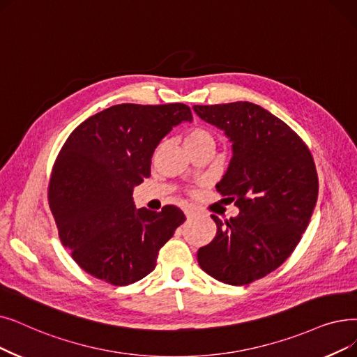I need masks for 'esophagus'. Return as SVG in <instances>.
<instances>
[{"label":"esophagus","mask_w":357,"mask_h":357,"mask_svg":"<svg viewBox=\"0 0 357 357\" xmlns=\"http://www.w3.org/2000/svg\"><path fill=\"white\" fill-rule=\"evenodd\" d=\"M183 211H185V215H187L188 219H194V217L197 215V211H195L194 208H190V207H188V208H185Z\"/></svg>","instance_id":"esophagus-1"}]
</instances>
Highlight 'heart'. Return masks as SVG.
Wrapping results in <instances>:
<instances>
[{
    "instance_id": "1",
    "label": "heart",
    "mask_w": 357,
    "mask_h": 357,
    "mask_svg": "<svg viewBox=\"0 0 357 357\" xmlns=\"http://www.w3.org/2000/svg\"><path fill=\"white\" fill-rule=\"evenodd\" d=\"M183 143H185V147H187L188 150L190 149H194V147H199V146H213L215 144V135L213 131L207 130V128H203V127H197V128H192L190 130L187 134H185L183 137ZM162 144H159L156 147V150H154V156L159 153Z\"/></svg>"
}]
</instances>
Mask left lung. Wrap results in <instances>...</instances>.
Returning <instances> with one entry per match:
<instances>
[{
	"mask_svg": "<svg viewBox=\"0 0 357 357\" xmlns=\"http://www.w3.org/2000/svg\"><path fill=\"white\" fill-rule=\"evenodd\" d=\"M194 111L230 138L234 156L215 188L239 208L225 223L211 215L217 234L198 250V264L226 284H250L280 267L301 242L318 199L314 158L287 123L255 103Z\"/></svg>",
	"mask_w": 357,
	"mask_h": 357,
	"instance_id": "obj_1",
	"label": "left lung"
}]
</instances>
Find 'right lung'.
Wrapping results in <instances>:
<instances>
[{"mask_svg":"<svg viewBox=\"0 0 357 357\" xmlns=\"http://www.w3.org/2000/svg\"><path fill=\"white\" fill-rule=\"evenodd\" d=\"M182 121H192L183 103L115 105L82 122L58 153L50 208L61 242L90 275L115 286L142 280L185 222L176 206L137 210L132 201L154 149Z\"/></svg>","mask_w":357,"mask_h":357,"instance_id":"1","label":"right lung"}]
</instances>
